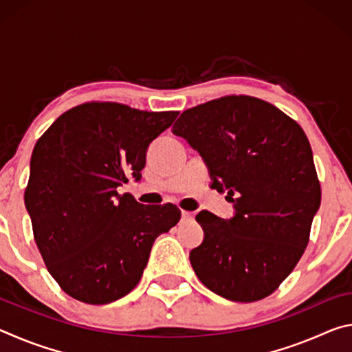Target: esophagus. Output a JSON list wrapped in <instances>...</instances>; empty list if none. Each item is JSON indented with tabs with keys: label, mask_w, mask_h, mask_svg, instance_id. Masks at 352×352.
I'll return each instance as SVG.
<instances>
[{
	"label": "esophagus",
	"mask_w": 352,
	"mask_h": 352,
	"mask_svg": "<svg viewBox=\"0 0 352 352\" xmlns=\"http://www.w3.org/2000/svg\"><path fill=\"white\" fill-rule=\"evenodd\" d=\"M182 219H183V220H192V219H194V212H190V211H182Z\"/></svg>",
	"instance_id": "obj_1"
}]
</instances>
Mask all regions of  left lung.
Wrapping results in <instances>:
<instances>
[{
	"mask_svg": "<svg viewBox=\"0 0 352 352\" xmlns=\"http://www.w3.org/2000/svg\"><path fill=\"white\" fill-rule=\"evenodd\" d=\"M172 132L197 148L236 210L231 219L197 214L205 237L189 253L195 275L226 300L269 296L305 253L321 201L305 130L265 100L231 94L183 111Z\"/></svg>",
	"mask_w": 352,
	"mask_h": 352,
	"instance_id": "8db88e82",
	"label": "left lung"
}]
</instances>
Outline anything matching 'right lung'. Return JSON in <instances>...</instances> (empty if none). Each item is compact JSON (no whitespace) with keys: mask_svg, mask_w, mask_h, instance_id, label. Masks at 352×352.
I'll return each instance as SVG.
<instances>
[{"mask_svg":"<svg viewBox=\"0 0 352 352\" xmlns=\"http://www.w3.org/2000/svg\"><path fill=\"white\" fill-rule=\"evenodd\" d=\"M178 111L85 102L40 136L25 190L47 272L65 294L109 305L140 283L155 239L182 217L175 205H141L118 186L141 178L146 151Z\"/></svg>","mask_w":352,"mask_h":352,"instance_id":"obj_1","label":"right lung"}]
</instances>
